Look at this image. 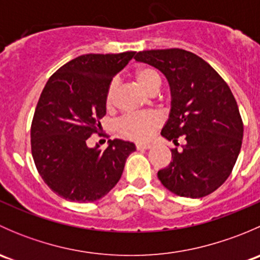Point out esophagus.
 Segmentation results:
<instances>
[{
    "mask_svg": "<svg viewBox=\"0 0 260 260\" xmlns=\"http://www.w3.org/2000/svg\"><path fill=\"white\" fill-rule=\"evenodd\" d=\"M136 147H137V149H148L151 148V145L149 143H137Z\"/></svg>",
    "mask_w": 260,
    "mask_h": 260,
    "instance_id": "esophagus-1",
    "label": "esophagus"
}]
</instances>
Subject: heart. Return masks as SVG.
<instances>
[{"instance_id":"b5f03b06","label":"heart","mask_w":260,"mask_h":260,"mask_svg":"<svg viewBox=\"0 0 260 260\" xmlns=\"http://www.w3.org/2000/svg\"><path fill=\"white\" fill-rule=\"evenodd\" d=\"M136 79L146 91L159 89L161 75L154 68L142 67L136 72ZM118 81L112 80L106 93V106L112 108L115 101V90ZM159 125V117L156 113H135L123 117L118 123V129L123 136L136 141H146L152 136L153 131Z\"/></svg>"}]
</instances>
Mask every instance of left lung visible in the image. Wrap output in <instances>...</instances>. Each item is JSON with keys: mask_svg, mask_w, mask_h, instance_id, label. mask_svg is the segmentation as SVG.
<instances>
[{"mask_svg": "<svg viewBox=\"0 0 260 260\" xmlns=\"http://www.w3.org/2000/svg\"><path fill=\"white\" fill-rule=\"evenodd\" d=\"M137 61L158 69L171 89V111L161 135L182 148L157 176L182 198L214 192L232 174L242 148L243 120L224 79L198 55L182 49L146 50Z\"/></svg>", "mask_w": 260, "mask_h": 260, "instance_id": "8db88e82", "label": "left lung"}]
</instances>
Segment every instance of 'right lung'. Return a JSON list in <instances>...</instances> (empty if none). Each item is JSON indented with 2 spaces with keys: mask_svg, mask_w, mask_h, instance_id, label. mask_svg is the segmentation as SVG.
<instances>
[{
  "mask_svg": "<svg viewBox=\"0 0 260 260\" xmlns=\"http://www.w3.org/2000/svg\"><path fill=\"white\" fill-rule=\"evenodd\" d=\"M136 51L85 54L49 78L31 124V152L44 182L65 200L93 203L106 196L123 174L135 143L108 141L104 151L86 140L107 113L108 85Z\"/></svg>",
  "mask_w": 260,
  "mask_h": 260,
  "instance_id": "add662e5",
  "label": "right lung"
}]
</instances>
